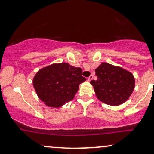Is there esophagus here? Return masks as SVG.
I'll return each mask as SVG.
<instances>
[{
	"instance_id": "obj_1",
	"label": "esophagus",
	"mask_w": 154,
	"mask_h": 154,
	"mask_svg": "<svg viewBox=\"0 0 154 154\" xmlns=\"http://www.w3.org/2000/svg\"><path fill=\"white\" fill-rule=\"evenodd\" d=\"M92 79H93V75H90V76H89V77H88V79H87V80H88V81L89 82V81H91Z\"/></svg>"
}]
</instances>
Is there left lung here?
Instances as JSON below:
<instances>
[{"label": "left lung", "mask_w": 154, "mask_h": 154, "mask_svg": "<svg viewBox=\"0 0 154 154\" xmlns=\"http://www.w3.org/2000/svg\"><path fill=\"white\" fill-rule=\"evenodd\" d=\"M97 80H91L95 94L101 102L119 106L126 102L133 92L135 79L123 68L102 63L95 69Z\"/></svg>", "instance_id": "left-lung-1"}]
</instances>
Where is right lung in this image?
I'll return each mask as SVG.
<instances>
[{"instance_id": "obj_1", "label": "right lung", "mask_w": 154, "mask_h": 154, "mask_svg": "<svg viewBox=\"0 0 154 154\" xmlns=\"http://www.w3.org/2000/svg\"><path fill=\"white\" fill-rule=\"evenodd\" d=\"M82 69L69 64H52L35 75L33 87L40 100L50 107H60L75 97L81 83L86 80Z\"/></svg>"}]
</instances>
